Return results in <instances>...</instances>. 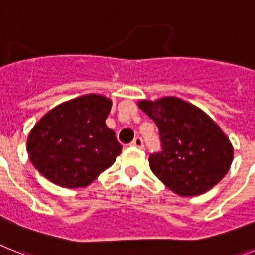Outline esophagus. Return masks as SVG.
I'll return each instance as SVG.
<instances>
[{
    "label": "esophagus",
    "instance_id": "1",
    "mask_svg": "<svg viewBox=\"0 0 255 255\" xmlns=\"http://www.w3.org/2000/svg\"><path fill=\"white\" fill-rule=\"evenodd\" d=\"M131 146H133V148H138V149L144 148V141H142V138L141 137L134 138L133 141L131 142Z\"/></svg>",
    "mask_w": 255,
    "mask_h": 255
}]
</instances>
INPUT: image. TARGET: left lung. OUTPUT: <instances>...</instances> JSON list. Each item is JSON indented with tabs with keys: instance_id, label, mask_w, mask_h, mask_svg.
<instances>
[{
	"instance_id": "obj_1",
	"label": "left lung",
	"mask_w": 255,
	"mask_h": 255,
	"mask_svg": "<svg viewBox=\"0 0 255 255\" xmlns=\"http://www.w3.org/2000/svg\"><path fill=\"white\" fill-rule=\"evenodd\" d=\"M137 106L160 131L162 152L149 157V166L167 188L179 196H196L225 177L233 146L203 110L177 97L141 99Z\"/></svg>"
}]
</instances>
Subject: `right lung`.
<instances>
[{
    "mask_svg": "<svg viewBox=\"0 0 255 255\" xmlns=\"http://www.w3.org/2000/svg\"><path fill=\"white\" fill-rule=\"evenodd\" d=\"M111 106L105 95L86 94L49 110L27 137L31 163L61 187L90 185L122 152L115 132L106 126Z\"/></svg>",
    "mask_w": 255,
    "mask_h": 255,
    "instance_id": "obj_1",
    "label": "right lung"
}]
</instances>
